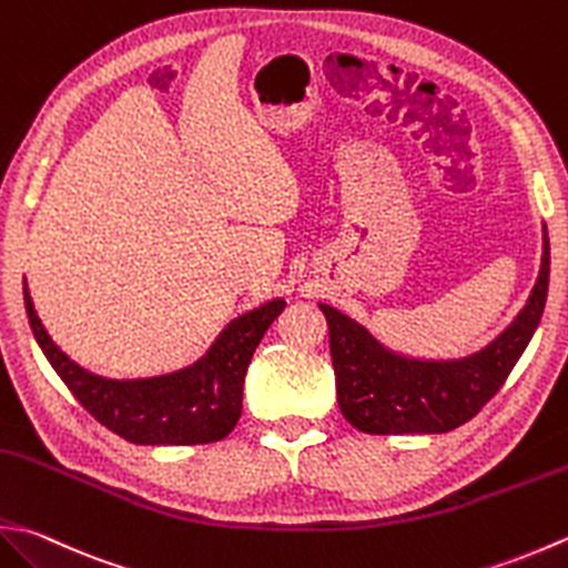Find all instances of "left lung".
Instances as JSON below:
<instances>
[{
    "label": "left lung",
    "mask_w": 568,
    "mask_h": 568,
    "mask_svg": "<svg viewBox=\"0 0 568 568\" xmlns=\"http://www.w3.org/2000/svg\"><path fill=\"white\" fill-rule=\"evenodd\" d=\"M541 265L517 317L468 357L426 359L396 352L362 322L317 303L329 327L337 404L354 428L376 436L448 433L499 392L539 327L549 291V236L541 226Z\"/></svg>",
    "instance_id": "1"
}]
</instances>
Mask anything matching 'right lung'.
I'll list each match as a JSON object with an SVG mask.
<instances>
[{"instance_id": "obj_1", "label": "right lung", "mask_w": 568, "mask_h": 568, "mask_svg": "<svg viewBox=\"0 0 568 568\" xmlns=\"http://www.w3.org/2000/svg\"><path fill=\"white\" fill-rule=\"evenodd\" d=\"M24 305L41 352L95 420L138 446H199L226 438L236 426L251 357L285 297L231 320L194 364L144 379H108L75 364L41 325L27 277Z\"/></svg>"}]
</instances>
